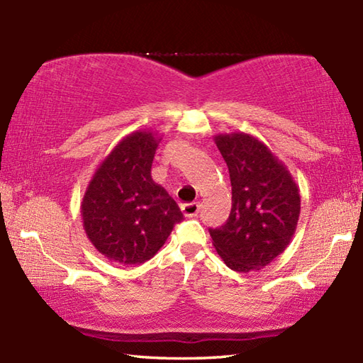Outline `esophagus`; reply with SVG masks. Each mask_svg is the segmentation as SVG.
<instances>
[{"label":"esophagus","instance_id":"34e87169","mask_svg":"<svg viewBox=\"0 0 363 363\" xmlns=\"http://www.w3.org/2000/svg\"><path fill=\"white\" fill-rule=\"evenodd\" d=\"M182 213L186 215V217H196L201 211V203H187V204H182L181 206Z\"/></svg>","mask_w":363,"mask_h":363}]
</instances>
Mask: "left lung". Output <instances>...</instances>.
<instances>
[{
  "mask_svg": "<svg viewBox=\"0 0 363 363\" xmlns=\"http://www.w3.org/2000/svg\"><path fill=\"white\" fill-rule=\"evenodd\" d=\"M229 168L233 207L212 243L237 273L264 268L287 248L296 230L301 196L296 182L268 146L251 134L213 137Z\"/></svg>",
  "mask_w": 363,
  "mask_h": 363,
  "instance_id": "8db88e82",
  "label": "left lung"
}]
</instances>
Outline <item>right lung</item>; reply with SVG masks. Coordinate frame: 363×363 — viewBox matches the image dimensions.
Returning <instances> with one entry per match:
<instances>
[{
  "label": "right lung",
  "mask_w": 363,
  "mask_h": 363,
  "mask_svg": "<svg viewBox=\"0 0 363 363\" xmlns=\"http://www.w3.org/2000/svg\"><path fill=\"white\" fill-rule=\"evenodd\" d=\"M162 137L135 130L106 156L81 203L87 238L111 262L140 265L154 257L184 215L152 181L151 165Z\"/></svg>",
  "instance_id": "obj_1"
}]
</instances>
